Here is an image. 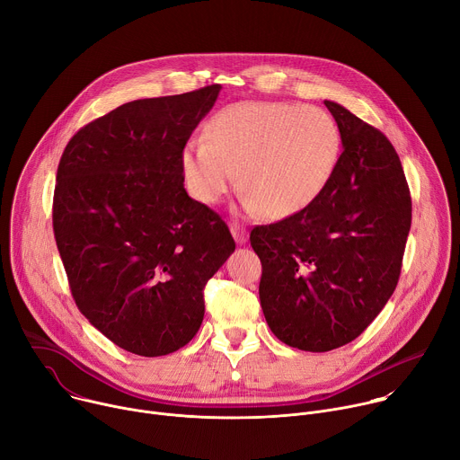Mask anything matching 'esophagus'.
Returning a JSON list of instances; mask_svg holds the SVG:
<instances>
[{
	"label": "esophagus",
	"instance_id": "34e87169",
	"mask_svg": "<svg viewBox=\"0 0 460 460\" xmlns=\"http://www.w3.org/2000/svg\"><path fill=\"white\" fill-rule=\"evenodd\" d=\"M229 229H231L233 238L236 240V243H245V240H247V229H245L243 226H240L238 222H231V224H229Z\"/></svg>",
	"mask_w": 460,
	"mask_h": 460
}]
</instances>
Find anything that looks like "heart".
<instances>
[{"mask_svg": "<svg viewBox=\"0 0 460 460\" xmlns=\"http://www.w3.org/2000/svg\"><path fill=\"white\" fill-rule=\"evenodd\" d=\"M339 156V127L322 109L240 102L208 121L206 140L183 147L181 171L190 194L208 206L224 199L240 171L247 211L282 220L318 199Z\"/></svg>", "mask_w": 460, "mask_h": 460, "instance_id": "heart-1", "label": "heart"}]
</instances>
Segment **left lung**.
<instances>
[{
    "instance_id": "left-lung-1",
    "label": "left lung",
    "mask_w": 460,
    "mask_h": 460,
    "mask_svg": "<svg viewBox=\"0 0 460 460\" xmlns=\"http://www.w3.org/2000/svg\"><path fill=\"white\" fill-rule=\"evenodd\" d=\"M344 151L333 178L304 211L256 226L260 304L279 341L332 351L355 341L397 288L411 196L401 158L378 128L325 100Z\"/></svg>"
}]
</instances>
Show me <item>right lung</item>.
<instances>
[{"label": "right lung", "mask_w": 460, "mask_h": 460, "mask_svg": "<svg viewBox=\"0 0 460 460\" xmlns=\"http://www.w3.org/2000/svg\"><path fill=\"white\" fill-rule=\"evenodd\" d=\"M220 89L123 103L61 155L52 227L73 298L128 353L169 355L199 333L204 288L234 251L220 215L183 189L181 171V151Z\"/></svg>", "instance_id": "right-lung-1"}]
</instances>
